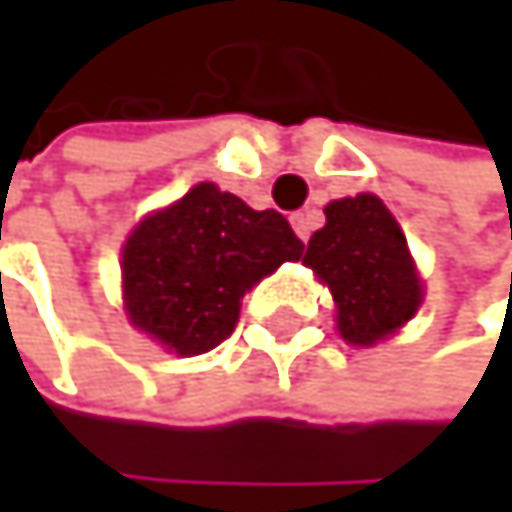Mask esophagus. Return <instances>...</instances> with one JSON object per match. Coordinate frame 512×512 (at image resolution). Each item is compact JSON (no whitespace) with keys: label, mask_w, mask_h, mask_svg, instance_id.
I'll return each instance as SVG.
<instances>
[{"label":"esophagus","mask_w":512,"mask_h":512,"mask_svg":"<svg viewBox=\"0 0 512 512\" xmlns=\"http://www.w3.org/2000/svg\"><path fill=\"white\" fill-rule=\"evenodd\" d=\"M291 227H294V233H298L304 242L310 239V233H313V224H310V214L307 211H298V214H291Z\"/></svg>","instance_id":"obj_1"}]
</instances>
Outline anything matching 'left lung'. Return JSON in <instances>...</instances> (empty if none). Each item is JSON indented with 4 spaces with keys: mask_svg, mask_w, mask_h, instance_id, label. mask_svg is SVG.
Returning a JSON list of instances; mask_svg holds the SVG:
<instances>
[{
    "mask_svg": "<svg viewBox=\"0 0 512 512\" xmlns=\"http://www.w3.org/2000/svg\"><path fill=\"white\" fill-rule=\"evenodd\" d=\"M304 264L328 282L338 331L350 344L381 341L421 307V279L405 236L371 193L325 205V227L307 242Z\"/></svg>",
    "mask_w": 512,
    "mask_h": 512,
    "instance_id": "1",
    "label": "left lung"
}]
</instances>
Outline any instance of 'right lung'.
I'll return each mask as SVG.
<instances>
[{
  "label": "right lung",
  "instance_id": "right-lung-1",
  "mask_svg": "<svg viewBox=\"0 0 512 512\" xmlns=\"http://www.w3.org/2000/svg\"><path fill=\"white\" fill-rule=\"evenodd\" d=\"M301 254L304 242L279 211H254L221 187L199 184L128 236V319L178 356L208 353L233 334L242 294Z\"/></svg>",
  "mask_w": 512,
  "mask_h": 512
}]
</instances>
